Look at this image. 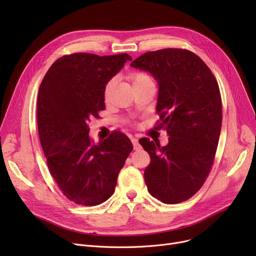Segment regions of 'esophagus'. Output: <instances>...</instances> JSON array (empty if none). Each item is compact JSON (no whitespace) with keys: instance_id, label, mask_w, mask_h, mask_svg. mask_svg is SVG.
Instances as JSON below:
<instances>
[{"instance_id":"obj_1","label":"esophagus","mask_w":256,"mask_h":256,"mask_svg":"<svg viewBox=\"0 0 256 256\" xmlns=\"http://www.w3.org/2000/svg\"><path fill=\"white\" fill-rule=\"evenodd\" d=\"M130 141H132V146H134V150H139V147H140V144H139V140L137 139V138H134V137H132L130 138Z\"/></svg>"}]
</instances>
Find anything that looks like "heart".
<instances>
[{
	"label": "heart",
	"instance_id": "heart-1",
	"mask_svg": "<svg viewBox=\"0 0 256 256\" xmlns=\"http://www.w3.org/2000/svg\"><path fill=\"white\" fill-rule=\"evenodd\" d=\"M132 85H136V84H140V83H144L146 82V80H150V76H147L146 74H135L132 76ZM114 83L115 80H111L108 82V84L106 85V88H104V96H109L110 91L112 90V88L114 87Z\"/></svg>",
	"mask_w": 256,
	"mask_h": 256
}]
</instances>
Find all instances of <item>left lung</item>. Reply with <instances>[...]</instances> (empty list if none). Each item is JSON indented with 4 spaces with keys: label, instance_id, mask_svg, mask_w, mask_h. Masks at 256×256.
<instances>
[{
    "label": "left lung",
    "instance_id": "8db88e82",
    "mask_svg": "<svg viewBox=\"0 0 256 256\" xmlns=\"http://www.w3.org/2000/svg\"><path fill=\"white\" fill-rule=\"evenodd\" d=\"M130 66L150 72L158 86L156 112L169 142L143 138L150 156L144 180L152 196L167 204L192 197L208 178L222 126V102L216 78L190 50L148 52Z\"/></svg>",
    "mask_w": 256,
    "mask_h": 256
}]
</instances>
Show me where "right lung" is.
I'll return each instance as SVG.
<instances>
[{"label": "right lung", "instance_id": "obj_1", "mask_svg": "<svg viewBox=\"0 0 256 256\" xmlns=\"http://www.w3.org/2000/svg\"><path fill=\"white\" fill-rule=\"evenodd\" d=\"M132 57L76 52L54 63L39 87L38 135L52 176L74 202L94 206L109 199L118 173L132 150L115 132L98 144L88 122L104 110V88Z\"/></svg>", "mask_w": 256, "mask_h": 256}]
</instances>
